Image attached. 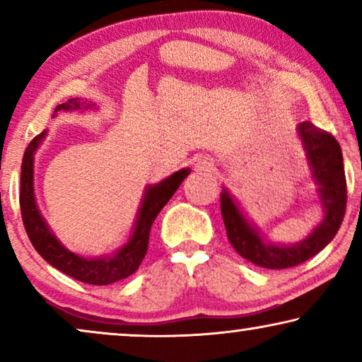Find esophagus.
Segmentation results:
<instances>
[{
  "mask_svg": "<svg viewBox=\"0 0 362 362\" xmlns=\"http://www.w3.org/2000/svg\"><path fill=\"white\" fill-rule=\"evenodd\" d=\"M194 170L199 173H209L214 170V161L209 156H199L194 161Z\"/></svg>",
  "mask_w": 362,
  "mask_h": 362,
  "instance_id": "34e87169",
  "label": "esophagus"
}]
</instances>
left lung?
<instances>
[{
	"instance_id": "left-lung-1",
	"label": "left lung",
	"mask_w": 362,
	"mask_h": 362,
	"mask_svg": "<svg viewBox=\"0 0 362 362\" xmlns=\"http://www.w3.org/2000/svg\"><path fill=\"white\" fill-rule=\"evenodd\" d=\"M301 146L323 209V219L306 239L296 244H275L264 239L254 222L247 219L227 187L221 192V212L229 242L237 254L254 265L270 270L295 267L315 257L338 234L346 212V176L339 143L311 122L296 127Z\"/></svg>"
}]
</instances>
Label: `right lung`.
Masks as SVG:
<instances>
[{
    "instance_id": "right-lung-1",
    "label": "right lung",
    "mask_w": 362,
    "mask_h": 362,
    "mask_svg": "<svg viewBox=\"0 0 362 362\" xmlns=\"http://www.w3.org/2000/svg\"><path fill=\"white\" fill-rule=\"evenodd\" d=\"M88 108H95L93 102H86L81 98H69L66 103L56 107L54 115L59 110L62 112H86ZM47 132H42L29 143L23 156L21 165V192H19V206H21V216L24 229L28 232L29 240L37 250V254L52 265L54 269L61 270L72 279L88 285H110L118 280L127 279L135 274L140 267L141 260L145 259L148 250V239H150V229L155 222L156 216L171 199L181 182L187 177L191 170H182L173 173L166 180L150 185L143 192L141 204L138 207V214L130 237L127 244L118 247L115 252L100 257H83L74 254L62 242L54 235L49 229L47 222L39 211L36 196H34V153L41 146Z\"/></svg>"
}]
</instances>
